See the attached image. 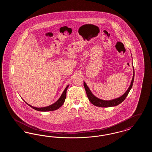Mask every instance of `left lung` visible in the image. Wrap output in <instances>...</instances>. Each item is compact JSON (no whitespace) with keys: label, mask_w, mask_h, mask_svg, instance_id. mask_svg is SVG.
<instances>
[{"label":"left lung","mask_w":152,"mask_h":152,"mask_svg":"<svg viewBox=\"0 0 152 152\" xmlns=\"http://www.w3.org/2000/svg\"><path fill=\"white\" fill-rule=\"evenodd\" d=\"M134 67H133V79L132 80L131 84H130L129 88L128 89V90L121 97H120L117 99H113V100H101V99L96 97V96H94V95L92 94V93L91 92V91H90V89H89V88L88 87L86 83L85 82H84V88L86 89L87 97H88L89 100L93 105H94L95 106H97V107H115V106L118 105V104H121L125 99V98L126 97V96H128V94H129L131 88H132L133 81H134Z\"/></svg>","instance_id":"8db88e82"}]
</instances>
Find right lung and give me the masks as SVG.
<instances>
[{
	"label": "right lung",
	"instance_id": "obj_1",
	"mask_svg": "<svg viewBox=\"0 0 152 152\" xmlns=\"http://www.w3.org/2000/svg\"><path fill=\"white\" fill-rule=\"evenodd\" d=\"M69 87V85L67 86L65 88L63 93L61 94V96H60V97L59 98V99L56 102H55L54 104H52L50 106L46 107H43V108H36L34 107H32L31 105H29L28 104H27L26 102V104H28V105H29V107H31V108H32L34 109H35L37 111H42V112H47V111H52V110H56L58 109L59 108L64 102L65 99H66V90L67 88Z\"/></svg>",
	"mask_w": 152,
	"mask_h": 152
}]
</instances>
